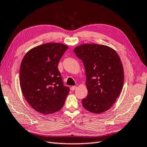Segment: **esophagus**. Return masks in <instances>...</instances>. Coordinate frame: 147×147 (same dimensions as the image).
I'll return each mask as SVG.
<instances>
[{"label": "esophagus", "instance_id": "1", "mask_svg": "<svg viewBox=\"0 0 147 147\" xmlns=\"http://www.w3.org/2000/svg\"><path fill=\"white\" fill-rule=\"evenodd\" d=\"M76 89H77L76 86H73L71 87V90H72V91H74V90H76Z\"/></svg>", "mask_w": 147, "mask_h": 147}]
</instances>
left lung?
<instances>
[{
    "instance_id": "1",
    "label": "left lung",
    "mask_w": 147,
    "mask_h": 147,
    "mask_svg": "<svg viewBox=\"0 0 147 147\" xmlns=\"http://www.w3.org/2000/svg\"><path fill=\"white\" fill-rule=\"evenodd\" d=\"M74 51L85 69L88 95L82 99L83 107L97 114L108 110L123 86V67L117 53L95 43L83 44Z\"/></svg>"
}]
</instances>
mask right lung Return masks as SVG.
I'll list each match as a JSON object with an SVG mask.
<instances>
[{
	"label": "right lung",
	"instance_id": "add662e5",
	"mask_svg": "<svg viewBox=\"0 0 147 147\" xmlns=\"http://www.w3.org/2000/svg\"><path fill=\"white\" fill-rule=\"evenodd\" d=\"M68 47L48 43L31 49L22 60L20 83L26 100L44 115L59 111L64 106L70 89L64 86L57 68Z\"/></svg>",
	"mask_w": 147,
	"mask_h": 147
}]
</instances>
